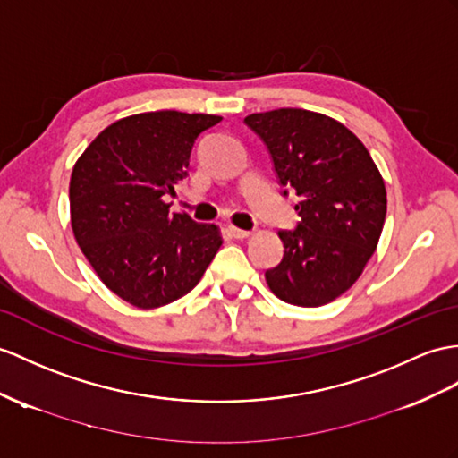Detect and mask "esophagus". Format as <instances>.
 Wrapping results in <instances>:
<instances>
[{"label":"esophagus","instance_id":"esophagus-1","mask_svg":"<svg viewBox=\"0 0 458 458\" xmlns=\"http://www.w3.org/2000/svg\"><path fill=\"white\" fill-rule=\"evenodd\" d=\"M229 235L235 237V239H249L250 237V231H244V229H239V227H229Z\"/></svg>","mask_w":458,"mask_h":458}]
</instances>
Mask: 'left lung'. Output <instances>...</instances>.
<instances>
[{
  "label": "left lung",
  "instance_id": "obj_1",
  "mask_svg": "<svg viewBox=\"0 0 458 458\" xmlns=\"http://www.w3.org/2000/svg\"><path fill=\"white\" fill-rule=\"evenodd\" d=\"M244 124L266 143L280 184L299 198L301 221L277 233L285 250L266 270L267 287L297 307L327 305L358 282L377 249L386 216L383 176L360 138L330 116L277 108Z\"/></svg>",
  "mask_w": 458,
  "mask_h": 458
}]
</instances>
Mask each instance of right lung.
<instances>
[{"label": "right lung", "mask_w": 458, "mask_h": 458, "mask_svg": "<svg viewBox=\"0 0 458 458\" xmlns=\"http://www.w3.org/2000/svg\"><path fill=\"white\" fill-rule=\"evenodd\" d=\"M221 122L178 110L116 120L77 159L70 181L72 229L110 292L138 309L181 299L221 247L214 223L171 214L199 133Z\"/></svg>", "instance_id": "1"}]
</instances>
